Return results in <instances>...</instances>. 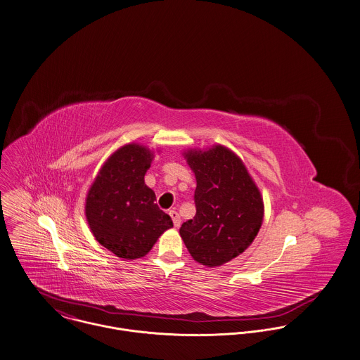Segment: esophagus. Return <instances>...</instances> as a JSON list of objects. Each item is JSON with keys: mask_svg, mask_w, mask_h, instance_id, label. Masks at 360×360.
<instances>
[{"mask_svg": "<svg viewBox=\"0 0 360 360\" xmlns=\"http://www.w3.org/2000/svg\"><path fill=\"white\" fill-rule=\"evenodd\" d=\"M168 214H169V217L172 218L174 226H175V228H179V226H181V217H179V214H178L175 210H171Z\"/></svg>", "mask_w": 360, "mask_h": 360, "instance_id": "1", "label": "esophagus"}]
</instances>
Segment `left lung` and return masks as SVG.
Listing matches in <instances>:
<instances>
[{
	"instance_id": "obj_1",
	"label": "left lung",
	"mask_w": 360,
	"mask_h": 360,
	"mask_svg": "<svg viewBox=\"0 0 360 360\" xmlns=\"http://www.w3.org/2000/svg\"><path fill=\"white\" fill-rule=\"evenodd\" d=\"M196 176V215L179 233L201 265L219 266L236 258L254 241L264 219V201L244 162L215 145L184 153Z\"/></svg>"
}]
</instances>
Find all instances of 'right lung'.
I'll use <instances>...</instances> for the list:
<instances>
[{
  "label": "right lung",
  "instance_id": "obj_1",
  "mask_svg": "<svg viewBox=\"0 0 360 360\" xmlns=\"http://www.w3.org/2000/svg\"><path fill=\"white\" fill-rule=\"evenodd\" d=\"M153 152L139 143L117 149L99 169L85 199V217L95 239L124 259L145 257L172 219L156 204L145 174Z\"/></svg>",
  "mask_w": 360,
  "mask_h": 360
}]
</instances>
